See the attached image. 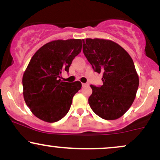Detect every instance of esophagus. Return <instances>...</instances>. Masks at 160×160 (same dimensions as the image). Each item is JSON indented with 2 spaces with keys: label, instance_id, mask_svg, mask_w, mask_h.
Wrapping results in <instances>:
<instances>
[{
  "label": "esophagus",
  "instance_id": "esophagus-1",
  "mask_svg": "<svg viewBox=\"0 0 160 160\" xmlns=\"http://www.w3.org/2000/svg\"><path fill=\"white\" fill-rule=\"evenodd\" d=\"M82 86H88L87 83H82Z\"/></svg>",
  "mask_w": 160,
  "mask_h": 160
}]
</instances>
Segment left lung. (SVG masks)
Returning <instances> with one entry per match:
<instances>
[{"label": "left lung", "instance_id": "1", "mask_svg": "<svg viewBox=\"0 0 160 160\" xmlns=\"http://www.w3.org/2000/svg\"><path fill=\"white\" fill-rule=\"evenodd\" d=\"M82 51L95 72L102 74L103 85H90L89 104L93 112L107 120L120 118L135 100L139 78L132 58L121 46L110 40L86 38Z\"/></svg>", "mask_w": 160, "mask_h": 160}]
</instances>
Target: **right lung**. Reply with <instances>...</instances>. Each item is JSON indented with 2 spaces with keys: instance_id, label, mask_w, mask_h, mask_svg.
Segmentation results:
<instances>
[{
  "instance_id": "1",
  "label": "right lung",
  "mask_w": 160,
  "mask_h": 160,
  "mask_svg": "<svg viewBox=\"0 0 160 160\" xmlns=\"http://www.w3.org/2000/svg\"><path fill=\"white\" fill-rule=\"evenodd\" d=\"M80 39L56 40L46 43L32 56L22 77L23 96L35 117L47 122L67 114L74 95L81 89L80 81H62L73 59L81 52Z\"/></svg>"
}]
</instances>
